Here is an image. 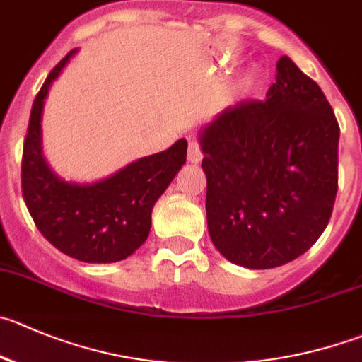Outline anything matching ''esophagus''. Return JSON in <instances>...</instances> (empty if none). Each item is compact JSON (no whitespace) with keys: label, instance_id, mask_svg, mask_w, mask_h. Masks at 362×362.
Listing matches in <instances>:
<instances>
[{"label":"esophagus","instance_id":"obj_1","mask_svg":"<svg viewBox=\"0 0 362 362\" xmlns=\"http://www.w3.org/2000/svg\"><path fill=\"white\" fill-rule=\"evenodd\" d=\"M188 161L194 165L201 163L202 161V151L197 142H190V146H188Z\"/></svg>","mask_w":362,"mask_h":362}]
</instances>
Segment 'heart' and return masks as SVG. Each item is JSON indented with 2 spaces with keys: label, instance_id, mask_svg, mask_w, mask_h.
Returning a JSON list of instances; mask_svg holds the SVG:
<instances>
[{
  "label": "heart",
  "instance_id": "heart-1",
  "mask_svg": "<svg viewBox=\"0 0 362 362\" xmlns=\"http://www.w3.org/2000/svg\"><path fill=\"white\" fill-rule=\"evenodd\" d=\"M259 67L257 65H249L242 74L238 76L233 83V94L235 95H247L254 90V87L259 81Z\"/></svg>",
  "mask_w": 362,
  "mask_h": 362
}]
</instances>
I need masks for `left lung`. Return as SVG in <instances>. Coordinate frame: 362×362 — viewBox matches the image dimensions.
<instances>
[{"label":"left lung","mask_w":362,"mask_h":362,"mask_svg":"<svg viewBox=\"0 0 362 362\" xmlns=\"http://www.w3.org/2000/svg\"><path fill=\"white\" fill-rule=\"evenodd\" d=\"M206 216L230 263L264 270L322 236L338 192L339 126L322 88L281 57L263 101L226 108L199 132Z\"/></svg>","instance_id":"obj_1"}]
</instances>
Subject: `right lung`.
<instances>
[{
	"mask_svg": "<svg viewBox=\"0 0 362 362\" xmlns=\"http://www.w3.org/2000/svg\"><path fill=\"white\" fill-rule=\"evenodd\" d=\"M78 53L72 49L44 81L30 113L21 183L37 229L60 252L83 263H115L149 236L151 213L187 161L188 142L139 158L94 183L65 181L42 153V113L49 88Z\"/></svg>",
	"mask_w": 362,
	"mask_h": 362,
	"instance_id": "obj_1",
	"label": "right lung"
}]
</instances>
